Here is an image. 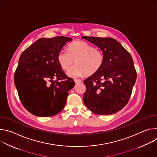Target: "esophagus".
<instances>
[{"mask_svg":"<svg viewBox=\"0 0 157 157\" xmlns=\"http://www.w3.org/2000/svg\"><path fill=\"white\" fill-rule=\"evenodd\" d=\"M75 82L76 84H78L82 82V81L81 79H75Z\"/></svg>","mask_w":157,"mask_h":157,"instance_id":"obj_1","label":"esophagus"}]
</instances>
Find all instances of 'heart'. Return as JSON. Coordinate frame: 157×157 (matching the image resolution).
Masks as SVG:
<instances>
[{
    "label": "heart",
    "mask_w": 157,
    "mask_h": 157,
    "mask_svg": "<svg viewBox=\"0 0 157 157\" xmlns=\"http://www.w3.org/2000/svg\"><path fill=\"white\" fill-rule=\"evenodd\" d=\"M68 52L61 50L57 56V60L64 71H68L70 77L76 78L85 75H91L98 72L104 63L103 53L91 44L82 40L72 42L68 48Z\"/></svg>",
    "instance_id": "b5f03b06"
}]
</instances>
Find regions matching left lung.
Returning <instances> with one entry per match:
<instances>
[{"mask_svg":"<svg viewBox=\"0 0 157 157\" xmlns=\"http://www.w3.org/2000/svg\"><path fill=\"white\" fill-rule=\"evenodd\" d=\"M95 44L104 56L101 68L84 81L83 101L96 114L110 115L128 102L136 83L137 73L130 54L113 38L82 36Z\"/></svg>","mask_w":157,"mask_h":157,"instance_id":"1","label":"left lung"}]
</instances>
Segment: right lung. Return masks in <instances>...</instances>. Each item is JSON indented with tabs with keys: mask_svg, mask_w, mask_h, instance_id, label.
<instances>
[{
	"mask_svg": "<svg viewBox=\"0 0 157 157\" xmlns=\"http://www.w3.org/2000/svg\"><path fill=\"white\" fill-rule=\"evenodd\" d=\"M72 40L63 36L41 38L21 54L14 82L22 104L31 114L50 117L64 109L75 83L62 70L57 56Z\"/></svg>",
	"mask_w": 157,
	"mask_h": 157,
	"instance_id": "add662e5",
	"label": "right lung"
}]
</instances>
